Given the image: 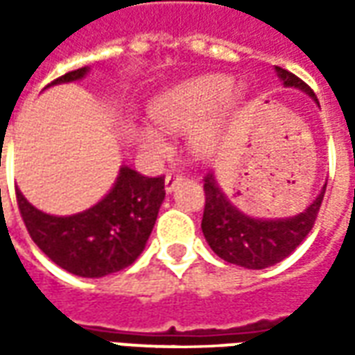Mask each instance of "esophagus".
Wrapping results in <instances>:
<instances>
[{
	"mask_svg": "<svg viewBox=\"0 0 355 355\" xmlns=\"http://www.w3.org/2000/svg\"><path fill=\"white\" fill-rule=\"evenodd\" d=\"M180 180H182V175H178L177 171H171L169 175L165 177V192L167 193L173 192V190H175V186H177Z\"/></svg>",
	"mask_w": 355,
	"mask_h": 355,
	"instance_id": "1",
	"label": "esophagus"
}]
</instances>
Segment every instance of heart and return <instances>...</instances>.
<instances>
[{"label":"heart","mask_w":355,"mask_h":355,"mask_svg":"<svg viewBox=\"0 0 355 355\" xmlns=\"http://www.w3.org/2000/svg\"><path fill=\"white\" fill-rule=\"evenodd\" d=\"M243 96L245 87L241 83L234 85L230 76L209 73L159 94L150 106V117L160 131H188L186 144L190 152L198 157H207L218 146L226 121ZM132 139L150 157H162L167 152V142L154 127H132Z\"/></svg>","instance_id":"obj_1"}]
</instances>
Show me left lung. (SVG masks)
I'll use <instances>...</instances> for the list:
<instances>
[{"instance_id": "8db88e82", "label": "left lung", "mask_w": 355, "mask_h": 355, "mask_svg": "<svg viewBox=\"0 0 355 355\" xmlns=\"http://www.w3.org/2000/svg\"><path fill=\"white\" fill-rule=\"evenodd\" d=\"M275 72L285 87L300 89L318 102L315 93L295 73L287 72L279 66H275ZM325 188L327 182L321 188L318 198L298 215L287 218H257L239 211L226 198L223 188L216 182L215 175L209 173L203 182L205 211H203L201 230L209 247L223 261L249 270L274 266L283 259H287L310 234L320 213Z\"/></svg>"}]
</instances>
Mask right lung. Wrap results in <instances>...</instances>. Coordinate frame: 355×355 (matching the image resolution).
I'll return each instance as SVG.
<instances>
[{
	"mask_svg": "<svg viewBox=\"0 0 355 355\" xmlns=\"http://www.w3.org/2000/svg\"><path fill=\"white\" fill-rule=\"evenodd\" d=\"M87 72L89 66H83L51 85L78 81ZM163 200V177H144L125 165L112 190L78 215H47L17 188L20 215L30 238L55 264L80 277H104L131 266L146 247Z\"/></svg>",
	"mask_w": 355,
	"mask_h": 355,
	"instance_id": "add662e5",
	"label": "right lung"
}]
</instances>
